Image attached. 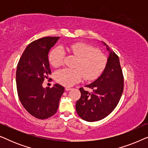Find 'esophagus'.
<instances>
[{
    "label": "esophagus",
    "mask_w": 148,
    "mask_h": 148,
    "mask_svg": "<svg viewBox=\"0 0 148 148\" xmlns=\"http://www.w3.org/2000/svg\"><path fill=\"white\" fill-rule=\"evenodd\" d=\"M71 90V88H68V87H66V88H65L66 91H69Z\"/></svg>",
    "instance_id": "obj_1"
}]
</instances>
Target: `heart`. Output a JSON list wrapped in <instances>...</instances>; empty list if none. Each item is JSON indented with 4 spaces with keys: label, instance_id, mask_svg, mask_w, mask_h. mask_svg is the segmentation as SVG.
<instances>
[{
    "label": "heart",
    "instance_id": "b5f03b06",
    "mask_svg": "<svg viewBox=\"0 0 148 148\" xmlns=\"http://www.w3.org/2000/svg\"><path fill=\"white\" fill-rule=\"evenodd\" d=\"M66 50L78 58L75 69L64 68L56 71L54 79L58 84L70 87L79 82L83 77L86 80L98 77L106 64V57L98 49L89 44L77 42L65 47ZM64 56L62 48H54L49 55V61L54 67L61 65Z\"/></svg>",
    "mask_w": 148,
    "mask_h": 148
}]
</instances>
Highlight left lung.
<instances>
[{"label": "left lung", "mask_w": 148, "mask_h": 148, "mask_svg": "<svg viewBox=\"0 0 148 148\" xmlns=\"http://www.w3.org/2000/svg\"><path fill=\"white\" fill-rule=\"evenodd\" d=\"M104 71L100 77L86 87L92 90L90 93L79 88L81 97L76 103V111L79 116L88 122L103 119L114 110L120 100L124 88V77L119 56L111 51Z\"/></svg>", "instance_id": "8db88e82"}]
</instances>
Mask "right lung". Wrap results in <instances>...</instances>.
<instances>
[{
	"instance_id": "1",
	"label": "right lung",
	"mask_w": 148,
	"mask_h": 148,
	"mask_svg": "<svg viewBox=\"0 0 148 148\" xmlns=\"http://www.w3.org/2000/svg\"><path fill=\"white\" fill-rule=\"evenodd\" d=\"M59 37H44L27 46L18 62L16 83L19 100L26 110L39 119L53 116L58 110L64 87L55 84L42 87L44 79L51 74L48 52Z\"/></svg>"
}]
</instances>
